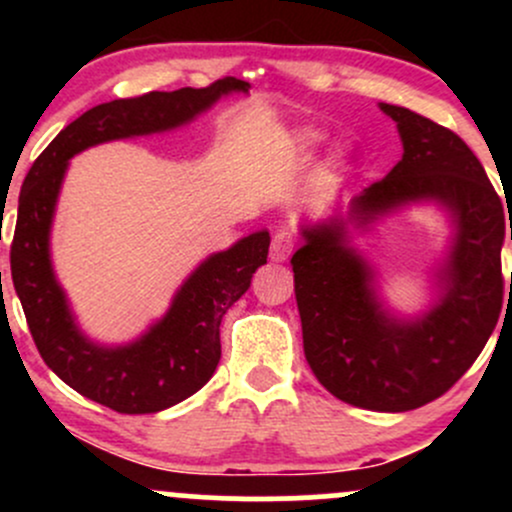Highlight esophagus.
I'll list each match as a JSON object with an SVG mask.
<instances>
[{"label":"esophagus","instance_id":"obj_1","mask_svg":"<svg viewBox=\"0 0 512 512\" xmlns=\"http://www.w3.org/2000/svg\"><path fill=\"white\" fill-rule=\"evenodd\" d=\"M293 250H296V236H293V233H289V231L274 233L272 248H269V257H272L274 262L289 260Z\"/></svg>","mask_w":512,"mask_h":512}]
</instances>
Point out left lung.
Instances as JSON below:
<instances>
[{"instance_id":"8db88e82","label":"left lung","mask_w":512,"mask_h":512,"mask_svg":"<svg viewBox=\"0 0 512 512\" xmlns=\"http://www.w3.org/2000/svg\"><path fill=\"white\" fill-rule=\"evenodd\" d=\"M380 108L397 122L404 156L351 202V219L361 226L409 199L448 204L457 216L450 291L421 320L395 322L375 301L368 264L346 248L334 221L305 231L308 243L291 267L315 378L354 407L409 411L445 395L489 342L503 308L501 245L508 228L484 166L452 129L409 108Z\"/></svg>"}]
</instances>
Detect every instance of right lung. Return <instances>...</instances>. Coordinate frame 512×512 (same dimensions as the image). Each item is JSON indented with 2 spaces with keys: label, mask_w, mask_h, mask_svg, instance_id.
Wrapping results in <instances>:
<instances>
[{
  "label": "right lung",
  "mask_w": 512,
  "mask_h": 512,
  "mask_svg": "<svg viewBox=\"0 0 512 512\" xmlns=\"http://www.w3.org/2000/svg\"><path fill=\"white\" fill-rule=\"evenodd\" d=\"M248 88V81L226 76L207 88L151 91L96 105L64 127L28 170L11 240V279L40 356L79 395L120 414H154L195 395L219 366L223 315L267 262L269 233H252L209 257L139 342L103 349L76 330L50 267V223L67 161L86 146L178 127L223 93Z\"/></svg>",
  "instance_id": "right-lung-1"
}]
</instances>
